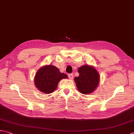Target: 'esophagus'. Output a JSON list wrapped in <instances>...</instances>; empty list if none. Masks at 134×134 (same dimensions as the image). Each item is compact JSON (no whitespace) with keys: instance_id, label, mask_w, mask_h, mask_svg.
I'll return each instance as SVG.
<instances>
[{"instance_id":"esophagus-1","label":"esophagus","mask_w":134,"mask_h":134,"mask_svg":"<svg viewBox=\"0 0 134 134\" xmlns=\"http://www.w3.org/2000/svg\"><path fill=\"white\" fill-rule=\"evenodd\" d=\"M68 77H69V79L72 80L73 79V77H74V75H73V74H70L68 75Z\"/></svg>"}]
</instances>
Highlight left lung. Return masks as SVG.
I'll use <instances>...</instances> for the list:
<instances>
[{
    "label": "left lung",
    "mask_w": 134,
    "mask_h": 134,
    "mask_svg": "<svg viewBox=\"0 0 134 134\" xmlns=\"http://www.w3.org/2000/svg\"><path fill=\"white\" fill-rule=\"evenodd\" d=\"M78 72L80 75L74 81L80 92L86 95L95 91L100 81V75L95 67L85 64L78 68Z\"/></svg>",
    "instance_id": "1"
}]
</instances>
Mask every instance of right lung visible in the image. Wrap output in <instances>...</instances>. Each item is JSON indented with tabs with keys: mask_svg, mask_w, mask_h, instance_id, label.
I'll return each mask as SVG.
<instances>
[{
	"mask_svg": "<svg viewBox=\"0 0 134 134\" xmlns=\"http://www.w3.org/2000/svg\"><path fill=\"white\" fill-rule=\"evenodd\" d=\"M67 78L66 74L60 72L54 65H46L37 71L34 77V83L39 91L49 94L56 90L60 80Z\"/></svg>",
	"mask_w": 134,
	"mask_h": 134,
	"instance_id": "right-lung-1",
	"label": "right lung"
}]
</instances>
